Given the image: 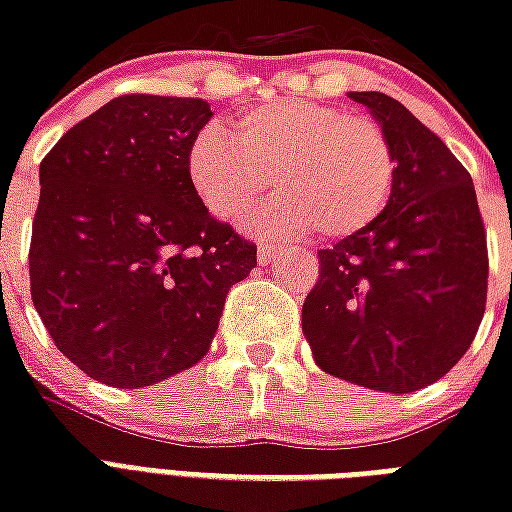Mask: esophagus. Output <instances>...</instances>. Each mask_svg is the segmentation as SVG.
I'll return each instance as SVG.
<instances>
[{
	"mask_svg": "<svg viewBox=\"0 0 512 512\" xmlns=\"http://www.w3.org/2000/svg\"><path fill=\"white\" fill-rule=\"evenodd\" d=\"M281 252H284V247H279V244H260V249H257V260H260V265H268L273 263Z\"/></svg>",
	"mask_w": 512,
	"mask_h": 512,
	"instance_id": "34e87169",
	"label": "esophagus"
}]
</instances>
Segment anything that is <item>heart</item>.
<instances>
[{"mask_svg": "<svg viewBox=\"0 0 512 512\" xmlns=\"http://www.w3.org/2000/svg\"><path fill=\"white\" fill-rule=\"evenodd\" d=\"M185 170L204 207L223 220L257 215L265 233L348 239L385 212L396 185V148L374 116L319 100H265L247 108L233 135L207 124L188 146Z\"/></svg>", "mask_w": 512, "mask_h": 512, "instance_id": "b5f03b06", "label": "heart"}]
</instances>
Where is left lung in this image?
Listing matches in <instances>:
<instances>
[{
	"instance_id": "left-lung-1",
	"label": "left lung",
	"mask_w": 512,
	"mask_h": 512,
	"mask_svg": "<svg viewBox=\"0 0 512 512\" xmlns=\"http://www.w3.org/2000/svg\"><path fill=\"white\" fill-rule=\"evenodd\" d=\"M388 130L396 185L366 231L319 249L303 303L316 364L340 380L412 393L441 380L486 311L489 252L470 172L398 100L350 92Z\"/></svg>"
}]
</instances>
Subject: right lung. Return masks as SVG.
Wrapping results in <instances>:
<instances>
[{"label":"right lung","instance_id":"add662e5","mask_svg":"<svg viewBox=\"0 0 512 512\" xmlns=\"http://www.w3.org/2000/svg\"><path fill=\"white\" fill-rule=\"evenodd\" d=\"M207 100L122 95L39 164L31 300L63 356L114 388L199 364L257 247L209 215L185 156Z\"/></svg>","mask_w":512,"mask_h":512}]
</instances>
